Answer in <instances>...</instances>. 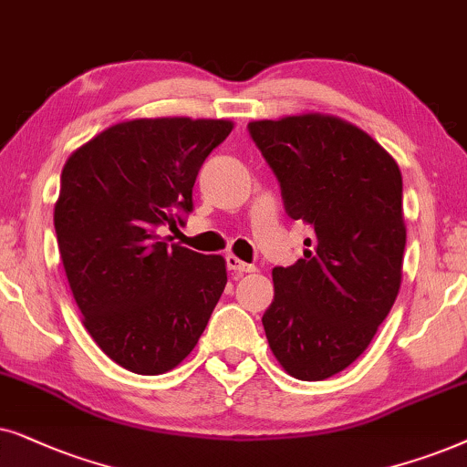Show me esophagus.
Wrapping results in <instances>:
<instances>
[{"label": "esophagus", "instance_id": "obj_1", "mask_svg": "<svg viewBox=\"0 0 467 467\" xmlns=\"http://www.w3.org/2000/svg\"><path fill=\"white\" fill-rule=\"evenodd\" d=\"M226 266L234 273H254V271H256V266L250 265V263H244V260L233 256V254H228V256H226Z\"/></svg>", "mask_w": 467, "mask_h": 467}]
</instances>
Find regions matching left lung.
Instances as JSON below:
<instances>
[{
  "label": "left lung",
  "mask_w": 467,
  "mask_h": 467,
  "mask_svg": "<svg viewBox=\"0 0 467 467\" xmlns=\"http://www.w3.org/2000/svg\"><path fill=\"white\" fill-rule=\"evenodd\" d=\"M285 213L314 228L292 266H275L263 316L279 365L325 380L368 350L401 285L406 223L397 161L339 117L306 113L252 121Z\"/></svg>",
  "instance_id": "8db88e82"
}]
</instances>
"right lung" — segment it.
<instances>
[{
    "mask_svg": "<svg viewBox=\"0 0 467 467\" xmlns=\"http://www.w3.org/2000/svg\"><path fill=\"white\" fill-rule=\"evenodd\" d=\"M228 119L115 123L67 158L55 233L74 301L99 350L134 374L177 368L226 288V260L158 234L192 211L207 155Z\"/></svg>",
    "mask_w": 467,
    "mask_h": 467,
    "instance_id": "obj_1",
    "label": "right lung"
}]
</instances>
